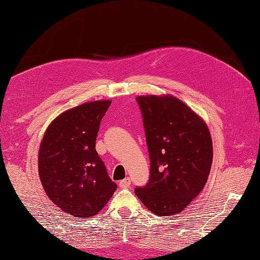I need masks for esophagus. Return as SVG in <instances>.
Wrapping results in <instances>:
<instances>
[{
	"mask_svg": "<svg viewBox=\"0 0 260 260\" xmlns=\"http://www.w3.org/2000/svg\"><path fill=\"white\" fill-rule=\"evenodd\" d=\"M129 185H131L129 178H125V179L119 181V187L120 188H127V187H129Z\"/></svg>",
	"mask_w": 260,
	"mask_h": 260,
	"instance_id": "obj_1",
	"label": "esophagus"
}]
</instances>
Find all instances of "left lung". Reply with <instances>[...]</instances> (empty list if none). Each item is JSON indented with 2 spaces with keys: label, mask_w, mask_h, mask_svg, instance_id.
Returning <instances> with one entry per match:
<instances>
[{
  "label": "left lung",
  "mask_w": 260,
  "mask_h": 260,
  "mask_svg": "<svg viewBox=\"0 0 260 260\" xmlns=\"http://www.w3.org/2000/svg\"><path fill=\"white\" fill-rule=\"evenodd\" d=\"M143 117L150 178L136 196L159 216L186 208L203 190L211 171L213 145L206 124L172 95L137 96Z\"/></svg>",
  "instance_id": "obj_1"
}]
</instances>
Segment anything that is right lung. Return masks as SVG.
Wrapping results in <instances>:
<instances>
[{"instance_id":"1","label":"right lung","mask_w":260,"mask_h":260,"mask_svg":"<svg viewBox=\"0 0 260 260\" xmlns=\"http://www.w3.org/2000/svg\"><path fill=\"white\" fill-rule=\"evenodd\" d=\"M110 104L100 100L65 111L49 125L40 144L38 171L46 194L75 217L95 215L117 189L95 151Z\"/></svg>"}]
</instances>
